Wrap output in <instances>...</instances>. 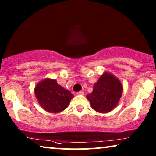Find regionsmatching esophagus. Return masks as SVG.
<instances>
[{
	"mask_svg": "<svg viewBox=\"0 0 156 156\" xmlns=\"http://www.w3.org/2000/svg\"><path fill=\"white\" fill-rule=\"evenodd\" d=\"M76 94H77V95H84V92H83L82 91H78V92L76 93Z\"/></svg>",
	"mask_w": 156,
	"mask_h": 156,
	"instance_id": "34e87169",
	"label": "esophagus"
}]
</instances>
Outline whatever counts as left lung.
Listing matches in <instances>:
<instances>
[{
    "label": "left lung",
    "instance_id": "obj_1",
    "mask_svg": "<svg viewBox=\"0 0 156 156\" xmlns=\"http://www.w3.org/2000/svg\"><path fill=\"white\" fill-rule=\"evenodd\" d=\"M123 93V86L116 76L104 72L93 87L92 92L87 95L91 108L105 114L116 107Z\"/></svg>",
    "mask_w": 156,
    "mask_h": 156
}]
</instances>
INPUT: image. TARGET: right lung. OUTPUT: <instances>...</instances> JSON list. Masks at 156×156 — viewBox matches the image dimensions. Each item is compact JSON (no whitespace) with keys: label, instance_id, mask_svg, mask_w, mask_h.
<instances>
[{"label":"right lung","instance_id":"add662e5","mask_svg":"<svg viewBox=\"0 0 156 156\" xmlns=\"http://www.w3.org/2000/svg\"><path fill=\"white\" fill-rule=\"evenodd\" d=\"M35 95L40 106L46 112L59 113L67 108L74 95L57 84L56 80L46 78L35 87Z\"/></svg>","mask_w":156,"mask_h":156}]
</instances>
